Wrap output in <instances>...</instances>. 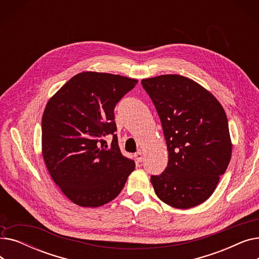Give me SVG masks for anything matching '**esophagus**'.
Segmentation results:
<instances>
[{"label": "esophagus", "instance_id": "34e87169", "mask_svg": "<svg viewBox=\"0 0 259 259\" xmlns=\"http://www.w3.org/2000/svg\"><path fill=\"white\" fill-rule=\"evenodd\" d=\"M134 157H135V159H137V161L138 162H142L143 161V153H142V151H139V152H137L134 154Z\"/></svg>", "mask_w": 259, "mask_h": 259}]
</instances>
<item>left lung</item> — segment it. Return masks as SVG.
<instances>
[{
	"mask_svg": "<svg viewBox=\"0 0 259 259\" xmlns=\"http://www.w3.org/2000/svg\"><path fill=\"white\" fill-rule=\"evenodd\" d=\"M160 118L168 165L151 183L159 199L188 209L214 192L232 154L228 118L213 94L179 74L142 79Z\"/></svg>",
	"mask_w": 259,
	"mask_h": 259,
	"instance_id": "1",
	"label": "left lung"
}]
</instances>
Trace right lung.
Instances as JSON below:
<instances>
[{"label": "right lung", "instance_id": "obj_1", "mask_svg": "<svg viewBox=\"0 0 259 259\" xmlns=\"http://www.w3.org/2000/svg\"><path fill=\"white\" fill-rule=\"evenodd\" d=\"M138 84L126 76L81 72L48 101L42 117L46 167L62 192L80 207L114 199L135 168L121 154L114 108ZM106 136L113 138L108 145Z\"/></svg>", "mask_w": 259, "mask_h": 259}]
</instances>
